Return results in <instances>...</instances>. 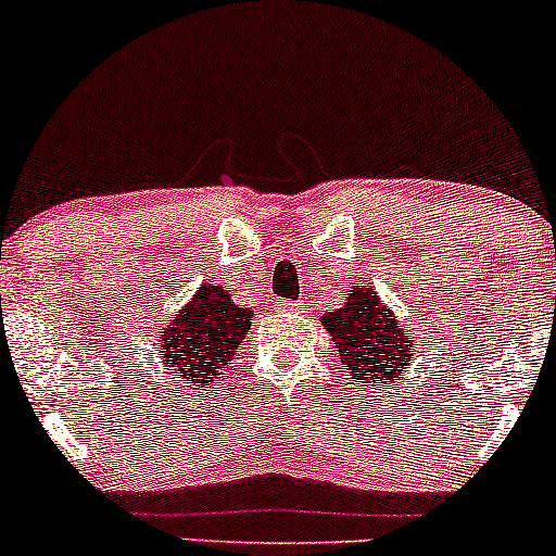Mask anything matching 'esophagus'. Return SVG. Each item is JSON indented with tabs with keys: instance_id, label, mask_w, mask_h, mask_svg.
<instances>
[{
	"instance_id": "obj_1",
	"label": "esophagus",
	"mask_w": 556,
	"mask_h": 556,
	"mask_svg": "<svg viewBox=\"0 0 556 556\" xmlns=\"http://www.w3.org/2000/svg\"><path fill=\"white\" fill-rule=\"evenodd\" d=\"M278 309H283V312H299V304H296V302H283V299H280Z\"/></svg>"
}]
</instances>
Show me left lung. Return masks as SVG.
<instances>
[{"instance_id":"1","label":"left lung","mask_w":556,"mask_h":556,"mask_svg":"<svg viewBox=\"0 0 556 556\" xmlns=\"http://www.w3.org/2000/svg\"><path fill=\"white\" fill-rule=\"evenodd\" d=\"M323 326L333 336L344 370L359 383L396 380L417 349V333L402 326L372 286H354L344 307L323 315Z\"/></svg>"}]
</instances>
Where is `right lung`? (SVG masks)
I'll list each match as a JSON object with an SVG mask.
<instances>
[{"label": "right lung", "mask_w": 556, "mask_h": 556, "mask_svg": "<svg viewBox=\"0 0 556 556\" xmlns=\"http://www.w3.org/2000/svg\"><path fill=\"white\" fill-rule=\"evenodd\" d=\"M252 317L254 312L236 304L223 286L202 283L194 299L160 328L157 352L167 370L180 372L189 383L207 386L233 359Z\"/></svg>", "instance_id": "obj_1"}]
</instances>
